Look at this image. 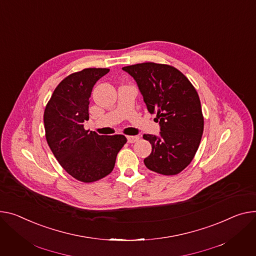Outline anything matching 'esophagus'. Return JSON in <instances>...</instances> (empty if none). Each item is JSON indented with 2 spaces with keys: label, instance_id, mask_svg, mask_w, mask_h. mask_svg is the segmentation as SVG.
<instances>
[{
  "label": "esophagus",
  "instance_id": "esophagus-1",
  "mask_svg": "<svg viewBox=\"0 0 256 256\" xmlns=\"http://www.w3.org/2000/svg\"><path fill=\"white\" fill-rule=\"evenodd\" d=\"M126 138H128V143H134V142L139 141L138 136H128Z\"/></svg>",
  "mask_w": 256,
  "mask_h": 256
}]
</instances>
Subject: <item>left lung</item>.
I'll list each match as a JSON object with an SVG mask.
<instances>
[{"label": "left lung", "instance_id": "obj_1", "mask_svg": "<svg viewBox=\"0 0 256 256\" xmlns=\"http://www.w3.org/2000/svg\"><path fill=\"white\" fill-rule=\"evenodd\" d=\"M137 82L147 110L156 114L160 136L144 134L152 151L145 166L162 175H176L188 166L200 146L204 117L198 94L176 68L143 62L124 66Z\"/></svg>", "mask_w": 256, "mask_h": 256}]
</instances>
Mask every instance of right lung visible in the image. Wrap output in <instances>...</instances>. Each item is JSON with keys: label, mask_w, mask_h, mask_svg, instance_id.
<instances>
[{"label": "right lung", "mask_w": 256, "mask_h": 256, "mask_svg": "<svg viewBox=\"0 0 256 256\" xmlns=\"http://www.w3.org/2000/svg\"><path fill=\"white\" fill-rule=\"evenodd\" d=\"M109 71L90 68L66 77L44 111L48 146L64 171L85 183L109 175L128 141L124 134L100 136L84 128L94 85Z\"/></svg>", "instance_id": "1"}]
</instances>
